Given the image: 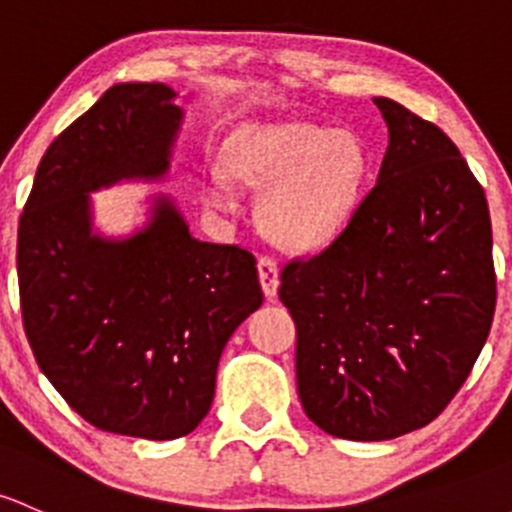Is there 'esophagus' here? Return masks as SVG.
I'll return each mask as SVG.
<instances>
[{"mask_svg":"<svg viewBox=\"0 0 512 512\" xmlns=\"http://www.w3.org/2000/svg\"><path fill=\"white\" fill-rule=\"evenodd\" d=\"M257 272H260V282H262V292H265L267 299L277 297V287H279V267L272 257H260L257 262Z\"/></svg>","mask_w":512,"mask_h":512,"instance_id":"34e87169","label":"esophagus"}]
</instances>
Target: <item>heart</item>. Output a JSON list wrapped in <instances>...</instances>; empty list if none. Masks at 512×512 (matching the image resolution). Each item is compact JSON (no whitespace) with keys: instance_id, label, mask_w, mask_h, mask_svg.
Instances as JSON below:
<instances>
[{"instance_id":"1","label":"heart","mask_w":512,"mask_h":512,"mask_svg":"<svg viewBox=\"0 0 512 512\" xmlns=\"http://www.w3.org/2000/svg\"><path fill=\"white\" fill-rule=\"evenodd\" d=\"M230 174L267 186L262 225L284 245H324L348 223L368 174L365 144L351 132L314 122H252L240 127L225 152ZM213 206H230V184L213 174L206 186Z\"/></svg>"}]
</instances>
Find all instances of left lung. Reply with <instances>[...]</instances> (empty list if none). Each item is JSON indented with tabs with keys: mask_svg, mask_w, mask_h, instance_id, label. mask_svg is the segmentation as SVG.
Here are the masks:
<instances>
[{
	"mask_svg": "<svg viewBox=\"0 0 512 512\" xmlns=\"http://www.w3.org/2000/svg\"><path fill=\"white\" fill-rule=\"evenodd\" d=\"M390 144L378 184L336 240L282 270L306 417L331 437L385 441L451 402L496 311L491 213L456 144L373 98Z\"/></svg>",
	"mask_w": 512,
	"mask_h": 512,
	"instance_id": "left-lung-1",
	"label": "left lung"
}]
</instances>
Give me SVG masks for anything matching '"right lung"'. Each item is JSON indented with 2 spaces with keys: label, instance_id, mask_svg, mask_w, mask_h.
Returning <instances> with one entry per match:
<instances>
[{
  "label": "right lung",
  "instance_id": "1",
  "mask_svg": "<svg viewBox=\"0 0 512 512\" xmlns=\"http://www.w3.org/2000/svg\"><path fill=\"white\" fill-rule=\"evenodd\" d=\"M164 83H120L43 154L19 218L21 319L36 363L102 432L179 439L211 410L220 353L262 304L252 252L191 235L166 196L122 240L90 193L164 179L184 110Z\"/></svg>",
  "mask_w": 512,
  "mask_h": 512
}]
</instances>
